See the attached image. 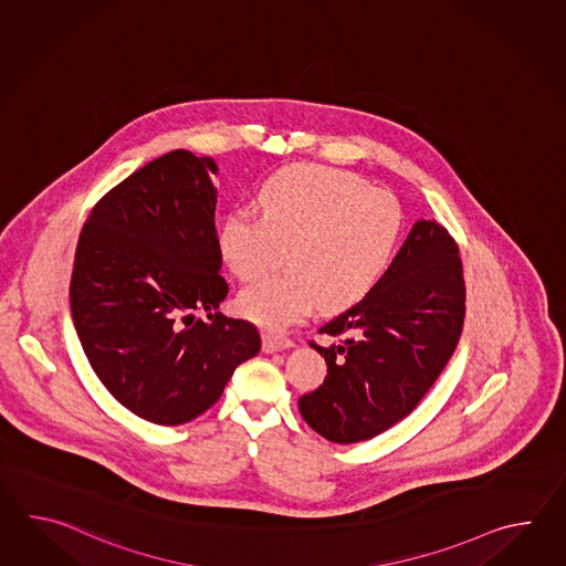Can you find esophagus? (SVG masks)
I'll return each instance as SVG.
<instances>
[{
	"instance_id": "esophagus-1",
	"label": "esophagus",
	"mask_w": 566,
	"mask_h": 566,
	"mask_svg": "<svg viewBox=\"0 0 566 566\" xmlns=\"http://www.w3.org/2000/svg\"><path fill=\"white\" fill-rule=\"evenodd\" d=\"M293 346V339H289L287 336H281V334H273V332H265L263 334V349L266 354H273L279 349L291 348Z\"/></svg>"
}]
</instances>
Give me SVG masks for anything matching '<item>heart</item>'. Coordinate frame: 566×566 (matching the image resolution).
I'll return each mask as SVG.
<instances>
[{
  "label": "heart",
  "instance_id": "obj_1",
  "mask_svg": "<svg viewBox=\"0 0 566 566\" xmlns=\"http://www.w3.org/2000/svg\"><path fill=\"white\" fill-rule=\"evenodd\" d=\"M263 217L237 210L220 229V251L242 281L241 312L271 329L287 327L322 300L327 310L361 300L385 275L402 232V210L386 190L327 166H291L265 181Z\"/></svg>",
  "mask_w": 566,
  "mask_h": 566
}]
</instances>
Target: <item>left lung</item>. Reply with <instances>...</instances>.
Masks as SVG:
<instances>
[{
  "instance_id": "obj_1",
  "label": "left lung",
  "mask_w": 566,
  "mask_h": 566,
  "mask_svg": "<svg viewBox=\"0 0 566 566\" xmlns=\"http://www.w3.org/2000/svg\"><path fill=\"white\" fill-rule=\"evenodd\" d=\"M465 281L458 242L419 220L385 275L358 303L322 325L324 385L300 398L301 417L327 441L349 446L410 415L458 348Z\"/></svg>"
}]
</instances>
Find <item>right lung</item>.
<instances>
[{
    "instance_id": "1",
    "label": "right lung",
    "mask_w": 566,
    "mask_h": 566,
    "mask_svg": "<svg viewBox=\"0 0 566 566\" xmlns=\"http://www.w3.org/2000/svg\"><path fill=\"white\" fill-rule=\"evenodd\" d=\"M210 174V157L184 149L149 161L96 202L74 254L71 312L86 358L125 409L164 427L210 409L261 349L244 319H193L229 295Z\"/></svg>"
}]
</instances>
